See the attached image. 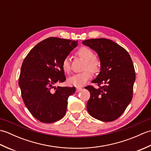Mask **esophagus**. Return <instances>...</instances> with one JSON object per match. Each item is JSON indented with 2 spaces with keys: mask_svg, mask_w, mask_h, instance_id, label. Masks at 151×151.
Listing matches in <instances>:
<instances>
[{
  "mask_svg": "<svg viewBox=\"0 0 151 151\" xmlns=\"http://www.w3.org/2000/svg\"><path fill=\"white\" fill-rule=\"evenodd\" d=\"M82 88H81V87H76V92H79V91H82Z\"/></svg>",
  "mask_w": 151,
  "mask_h": 151,
  "instance_id": "34e87169",
  "label": "esophagus"
}]
</instances>
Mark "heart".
I'll list each match as a JSON object with an SVG mask.
<instances>
[{"label":"heart","instance_id":"heart-1","mask_svg":"<svg viewBox=\"0 0 151 151\" xmlns=\"http://www.w3.org/2000/svg\"><path fill=\"white\" fill-rule=\"evenodd\" d=\"M76 55L85 61L84 71L77 73L70 76L68 80L69 84L75 86H84L91 77V73H97L101 68V62L98 58L94 56V52L86 47H82L76 51ZM62 67L64 72L70 71V65L68 57H65L62 62Z\"/></svg>","mask_w":151,"mask_h":151}]
</instances>
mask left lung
I'll return each mask as SVG.
<instances>
[{
	"label": "left lung",
	"mask_w": 151,
	"mask_h": 151,
	"mask_svg": "<svg viewBox=\"0 0 151 151\" xmlns=\"http://www.w3.org/2000/svg\"><path fill=\"white\" fill-rule=\"evenodd\" d=\"M82 43L94 50L101 62V71L92 81L99 88H85L90 93L88 111L98 120L113 121L123 114L132 101L136 80L132 60L123 47L111 40L99 38Z\"/></svg>",
	"instance_id": "8db88e82"
}]
</instances>
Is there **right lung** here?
I'll return each mask as SVG.
<instances>
[{"instance_id": "1", "label": "right lung", "mask_w": 151, "mask_h": 151, "mask_svg": "<svg viewBox=\"0 0 151 151\" xmlns=\"http://www.w3.org/2000/svg\"><path fill=\"white\" fill-rule=\"evenodd\" d=\"M78 41L50 37L32 49L22 62L19 85L24 103L33 116L51 123L65 115L67 99L75 87L54 86L66 80L62 62Z\"/></svg>"}]
</instances>
